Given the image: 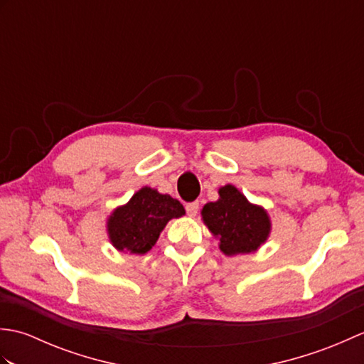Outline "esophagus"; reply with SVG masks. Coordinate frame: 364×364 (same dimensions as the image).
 Segmentation results:
<instances>
[{
	"mask_svg": "<svg viewBox=\"0 0 364 364\" xmlns=\"http://www.w3.org/2000/svg\"><path fill=\"white\" fill-rule=\"evenodd\" d=\"M198 202H191V203H186V213L188 215H191V218H196L197 213H198Z\"/></svg>",
	"mask_w": 364,
	"mask_h": 364,
	"instance_id": "34e87169",
	"label": "esophagus"
}]
</instances>
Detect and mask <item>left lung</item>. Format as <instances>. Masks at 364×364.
I'll return each mask as SVG.
<instances>
[{"label":"left lung","instance_id":"left-lung-1","mask_svg":"<svg viewBox=\"0 0 364 364\" xmlns=\"http://www.w3.org/2000/svg\"><path fill=\"white\" fill-rule=\"evenodd\" d=\"M218 202L203 206V220L214 236L220 239L225 255L250 253L266 241L270 222L266 211L247 202L235 186L220 188Z\"/></svg>","mask_w":364,"mask_h":364}]
</instances>
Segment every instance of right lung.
<instances>
[{
	"label": "right lung",
	"instance_id": "1",
	"mask_svg": "<svg viewBox=\"0 0 364 364\" xmlns=\"http://www.w3.org/2000/svg\"><path fill=\"white\" fill-rule=\"evenodd\" d=\"M184 214L176 198L162 196L151 188H142L129 202L117 208L107 222L111 242L115 249L129 253H146L156 244L167 222Z\"/></svg>",
	"mask_w": 364,
	"mask_h": 364
}]
</instances>
